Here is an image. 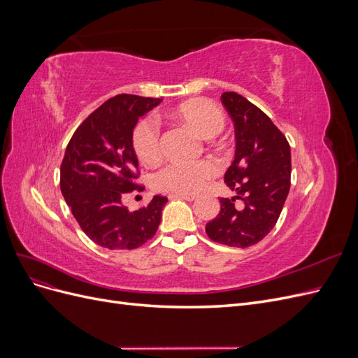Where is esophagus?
<instances>
[{"label": "esophagus", "mask_w": 358, "mask_h": 358, "mask_svg": "<svg viewBox=\"0 0 358 358\" xmlns=\"http://www.w3.org/2000/svg\"><path fill=\"white\" fill-rule=\"evenodd\" d=\"M175 197H178V199H183V200H187V201H194L197 199V196L196 194H170V199H175Z\"/></svg>", "instance_id": "34e87169"}]
</instances>
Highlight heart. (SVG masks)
<instances>
[{"mask_svg":"<svg viewBox=\"0 0 358 358\" xmlns=\"http://www.w3.org/2000/svg\"><path fill=\"white\" fill-rule=\"evenodd\" d=\"M175 116L191 127L203 138L218 136L225 125V116L218 106L208 100H191L180 104ZM133 149L145 164H155L161 158L159 128L152 119H142L133 129ZM220 166L212 159L197 162H171L154 176L158 191L175 194H194L201 191L206 183L218 175Z\"/></svg>","mask_w":358,"mask_h":358,"instance_id":"heart-1","label":"heart"}]
</instances>
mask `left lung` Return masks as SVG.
<instances>
[{
	"mask_svg": "<svg viewBox=\"0 0 358 358\" xmlns=\"http://www.w3.org/2000/svg\"><path fill=\"white\" fill-rule=\"evenodd\" d=\"M234 122L236 152L224 182L236 196L220 199L221 210L206 224L213 242L248 248L272 231L289 191L291 152L285 136L257 106L237 92L221 95ZM244 201L242 208L235 199Z\"/></svg>",
	"mask_w": 358,
	"mask_h": 358,
	"instance_id": "obj_1",
	"label": "left lung"
}]
</instances>
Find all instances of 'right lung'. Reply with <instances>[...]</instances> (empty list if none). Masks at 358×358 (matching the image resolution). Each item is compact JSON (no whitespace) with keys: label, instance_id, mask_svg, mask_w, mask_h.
I'll return each instance as SVG.
<instances>
[{"label":"right lung","instance_id":"right-lung-1","mask_svg":"<svg viewBox=\"0 0 358 358\" xmlns=\"http://www.w3.org/2000/svg\"><path fill=\"white\" fill-rule=\"evenodd\" d=\"M162 100L121 94L107 100L76 129L61 164V192L83 233L112 251L136 249L155 236L167 199L128 210L127 192L136 183L138 161L133 129L138 117Z\"/></svg>","mask_w":358,"mask_h":358}]
</instances>
